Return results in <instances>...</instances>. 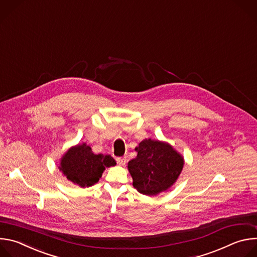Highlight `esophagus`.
<instances>
[{
  "mask_svg": "<svg viewBox=\"0 0 257 257\" xmlns=\"http://www.w3.org/2000/svg\"><path fill=\"white\" fill-rule=\"evenodd\" d=\"M126 162H127L126 158H118L117 159V163H118L119 166H125Z\"/></svg>",
  "mask_w": 257,
  "mask_h": 257,
  "instance_id": "1",
  "label": "esophagus"
}]
</instances>
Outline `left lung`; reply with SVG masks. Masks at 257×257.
I'll return each mask as SVG.
<instances>
[{"label":"left lung","instance_id":"8db88e82","mask_svg":"<svg viewBox=\"0 0 257 257\" xmlns=\"http://www.w3.org/2000/svg\"><path fill=\"white\" fill-rule=\"evenodd\" d=\"M135 151L137 156L128 163V171L139 193L158 195L175 184L184 167V158L171 144L148 138Z\"/></svg>","mask_w":257,"mask_h":257}]
</instances>
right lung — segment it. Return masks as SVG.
<instances>
[{
	"label": "right lung",
	"mask_w": 257,
	"mask_h": 257,
	"mask_svg": "<svg viewBox=\"0 0 257 257\" xmlns=\"http://www.w3.org/2000/svg\"><path fill=\"white\" fill-rule=\"evenodd\" d=\"M116 166L108 155H95L86 143L70 148L61 158L59 169L74 184L85 188L98 182L105 168Z\"/></svg>",
	"instance_id": "1"
}]
</instances>
